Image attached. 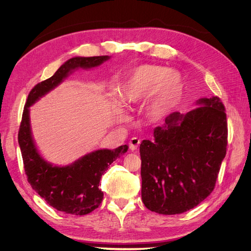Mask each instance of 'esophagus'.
<instances>
[{"instance_id": "34e87169", "label": "esophagus", "mask_w": 251, "mask_h": 251, "mask_svg": "<svg viewBox=\"0 0 251 251\" xmlns=\"http://www.w3.org/2000/svg\"><path fill=\"white\" fill-rule=\"evenodd\" d=\"M139 144H140V140L137 137H133L130 141H128V147H130V150L132 151L137 150Z\"/></svg>"}]
</instances>
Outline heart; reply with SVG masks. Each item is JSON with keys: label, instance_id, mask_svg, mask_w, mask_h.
<instances>
[{"label": "heart", "instance_id": "obj_1", "mask_svg": "<svg viewBox=\"0 0 251 251\" xmlns=\"http://www.w3.org/2000/svg\"><path fill=\"white\" fill-rule=\"evenodd\" d=\"M183 89L182 75L158 65L136 67L121 83L119 94L126 103L141 101L151 95L148 115L153 119L163 117Z\"/></svg>", "mask_w": 251, "mask_h": 251}]
</instances>
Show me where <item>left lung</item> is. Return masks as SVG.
Instances as JSON below:
<instances>
[{"mask_svg":"<svg viewBox=\"0 0 251 251\" xmlns=\"http://www.w3.org/2000/svg\"><path fill=\"white\" fill-rule=\"evenodd\" d=\"M196 103L186 114H170L154 140L140 144L142 202L157 214H182L215 188L226 155L225 108L218 96Z\"/></svg>","mask_w":251,"mask_h":251,"instance_id":"obj_1","label":"left lung"}]
</instances>
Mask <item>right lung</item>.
<instances>
[{
	"label": "right lung",
	"mask_w": 251,
	"mask_h": 251,
	"mask_svg": "<svg viewBox=\"0 0 251 251\" xmlns=\"http://www.w3.org/2000/svg\"><path fill=\"white\" fill-rule=\"evenodd\" d=\"M108 59V55L68 59L50 78L37 83L30 91L23 112L18 139L28 182L50 206L65 214L82 216L100 206L103 198V193L98 188L101 176L128 147L125 144L115 150H97L69 165H53L45 160L36 149L30 126L29 108L75 70L79 68L91 69Z\"/></svg>",
	"instance_id": "obj_1"
}]
</instances>
